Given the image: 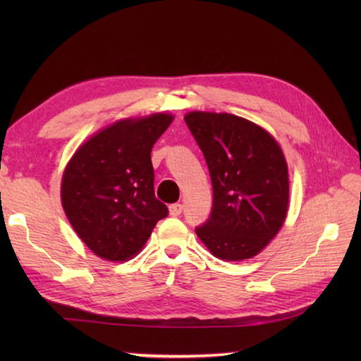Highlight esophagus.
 <instances>
[{
	"instance_id": "esophagus-1",
	"label": "esophagus",
	"mask_w": 361,
	"mask_h": 361,
	"mask_svg": "<svg viewBox=\"0 0 361 361\" xmlns=\"http://www.w3.org/2000/svg\"><path fill=\"white\" fill-rule=\"evenodd\" d=\"M181 211H183V204L181 203H173V204L169 206V214H171L172 217L180 216Z\"/></svg>"
}]
</instances>
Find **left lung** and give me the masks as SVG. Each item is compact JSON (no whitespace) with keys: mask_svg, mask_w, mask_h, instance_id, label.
<instances>
[{"mask_svg":"<svg viewBox=\"0 0 361 361\" xmlns=\"http://www.w3.org/2000/svg\"><path fill=\"white\" fill-rule=\"evenodd\" d=\"M185 121L209 169V220L195 229L212 256L226 262L257 256L288 212V166L264 127L231 113L189 111Z\"/></svg>","mask_w":361,"mask_h":361,"instance_id":"obj_1","label":"left lung"}]
</instances>
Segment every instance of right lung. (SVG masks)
Masks as SVG:
<instances>
[{"label": "right lung", "mask_w": 361, "mask_h": 361, "mask_svg": "<svg viewBox=\"0 0 361 361\" xmlns=\"http://www.w3.org/2000/svg\"><path fill=\"white\" fill-rule=\"evenodd\" d=\"M173 114L119 119L83 141L63 171L60 198L79 239L101 259L135 257L167 216L153 190V144Z\"/></svg>", "instance_id": "obj_1"}]
</instances>
